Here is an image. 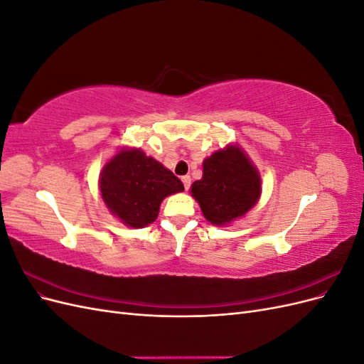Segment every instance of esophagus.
Instances as JSON below:
<instances>
[{"instance_id": "esophagus-1", "label": "esophagus", "mask_w": 364, "mask_h": 364, "mask_svg": "<svg viewBox=\"0 0 364 364\" xmlns=\"http://www.w3.org/2000/svg\"><path fill=\"white\" fill-rule=\"evenodd\" d=\"M182 183L185 186V190H190V186H191V178H190V176H183Z\"/></svg>"}]
</instances>
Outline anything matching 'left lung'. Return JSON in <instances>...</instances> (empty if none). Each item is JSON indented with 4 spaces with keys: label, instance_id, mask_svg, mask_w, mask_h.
Wrapping results in <instances>:
<instances>
[{
    "label": "left lung",
    "instance_id": "8db88e82",
    "mask_svg": "<svg viewBox=\"0 0 364 364\" xmlns=\"http://www.w3.org/2000/svg\"><path fill=\"white\" fill-rule=\"evenodd\" d=\"M191 194L208 222L225 226L257 205L261 178L238 146H226L203 161V176L191 185Z\"/></svg>",
    "mask_w": 364,
    "mask_h": 364
}]
</instances>
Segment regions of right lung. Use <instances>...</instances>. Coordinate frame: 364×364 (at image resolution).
Segmentation results:
<instances>
[{
  "mask_svg": "<svg viewBox=\"0 0 364 364\" xmlns=\"http://www.w3.org/2000/svg\"><path fill=\"white\" fill-rule=\"evenodd\" d=\"M102 197L112 215L126 226L155 222L167 196L183 191L179 178L141 149H123L100 173Z\"/></svg>",
  "mask_w": 364,
  "mask_h": 364,
  "instance_id": "add662e5",
  "label": "right lung"
}]
</instances>
